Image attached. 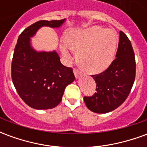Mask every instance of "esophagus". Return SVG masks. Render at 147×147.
Listing matches in <instances>:
<instances>
[{
    "instance_id": "34e87169",
    "label": "esophagus",
    "mask_w": 147,
    "mask_h": 147,
    "mask_svg": "<svg viewBox=\"0 0 147 147\" xmlns=\"http://www.w3.org/2000/svg\"><path fill=\"white\" fill-rule=\"evenodd\" d=\"M73 71H74V74H75V76H76V79H78V78L81 76V73H80V71H79V70L76 69V68H75Z\"/></svg>"
}]
</instances>
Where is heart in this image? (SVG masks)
<instances>
[{
  "label": "heart",
  "instance_id": "b5f03b06",
  "mask_svg": "<svg viewBox=\"0 0 147 147\" xmlns=\"http://www.w3.org/2000/svg\"><path fill=\"white\" fill-rule=\"evenodd\" d=\"M118 43L117 33L111 29L94 26L72 32L67 42H62L61 50L66 58H71V49L77 53L81 67L91 74L106 70L113 61Z\"/></svg>",
  "mask_w": 147,
  "mask_h": 147
}]
</instances>
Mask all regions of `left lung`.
<instances>
[{
	"label": "left lung",
	"mask_w": 147,
	"mask_h": 147,
	"mask_svg": "<svg viewBox=\"0 0 147 147\" xmlns=\"http://www.w3.org/2000/svg\"><path fill=\"white\" fill-rule=\"evenodd\" d=\"M116 57L106 70L93 75L96 93L83 99L86 107L96 113H106L118 108L129 95L135 82V53L130 40L122 31Z\"/></svg>",
	"instance_id": "1"
}]
</instances>
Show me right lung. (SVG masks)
Masks as SVG:
<instances>
[{"mask_svg":"<svg viewBox=\"0 0 147 147\" xmlns=\"http://www.w3.org/2000/svg\"><path fill=\"white\" fill-rule=\"evenodd\" d=\"M65 20H40L20 34L11 61V80L16 91L27 105L49 109L61 102L65 87L75 80L72 68L61 63L56 51L37 52L30 45L40 27H59Z\"/></svg>","mask_w":147,"mask_h":147,"instance_id":"1","label":"right lung"}]
</instances>
